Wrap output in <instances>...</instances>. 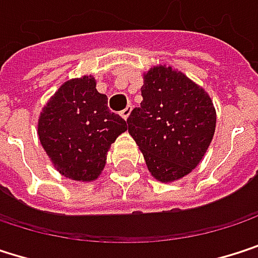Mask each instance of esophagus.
I'll use <instances>...</instances> for the list:
<instances>
[{"mask_svg": "<svg viewBox=\"0 0 258 258\" xmlns=\"http://www.w3.org/2000/svg\"><path fill=\"white\" fill-rule=\"evenodd\" d=\"M131 111H132V106H131V105H127V106H126V108H124V109L120 112V115H121L124 120H127V117L131 115Z\"/></svg>", "mask_w": 258, "mask_h": 258, "instance_id": "34e87169", "label": "esophagus"}]
</instances>
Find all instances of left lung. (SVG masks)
<instances>
[{
  "mask_svg": "<svg viewBox=\"0 0 258 258\" xmlns=\"http://www.w3.org/2000/svg\"><path fill=\"white\" fill-rule=\"evenodd\" d=\"M141 96V106L127 118V131L156 180H179L210 146L216 126L212 99L186 75L167 66L144 73Z\"/></svg>",
  "mask_w": 258,
  "mask_h": 258,
  "instance_id": "8db88e82",
  "label": "left lung"
}]
</instances>
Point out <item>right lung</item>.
I'll return each instance as SVG.
<instances>
[{"instance_id":"1","label":"right lung","mask_w":258,"mask_h":258,"mask_svg":"<svg viewBox=\"0 0 258 258\" xmlns=\"http://www.w3.org/2000/svg\"><path fill=\"white\" fill-rule=\"evenodd\" d=\"M126 121L109 111L108 97L90 76L66 81L40 112L39 140L57 171L78 182L99 177Z\"/></svg>"}]
</instances>
